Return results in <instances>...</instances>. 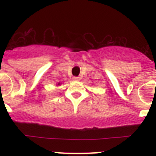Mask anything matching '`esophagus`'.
<instances>
[{
    "label": "esophagus",
    "instance_id": "obj_1",
    "mask_svg": "<svg viewBox=\"0 0 156 156\" xmlns=\"http://www.w3.org/2000/svg\"><path fill=\"white\" fill-rule=\"evenodd\" d=\"M73 80L74 81H80V78L78 76H73Z\"/></svg>",
    "mask_w": 156,
    "mask_h": 156
}]
</instances>
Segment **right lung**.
<instances>
[{"label": "right lung", "instance_id": "obj_1", "mask_svg": "<svg viewBox=\"0 0 156 156\" xmlns=\"http://www.w3.org/2000/svg\"><path fill=\"white\" fill-rule=\"evenodd\" d=\"M61 84H62V83L59 82V83H58L57 84H56V86H60V85H61Z\"/></svg>", "mask_w": 156, "mask_h": 156}]
</instances>
